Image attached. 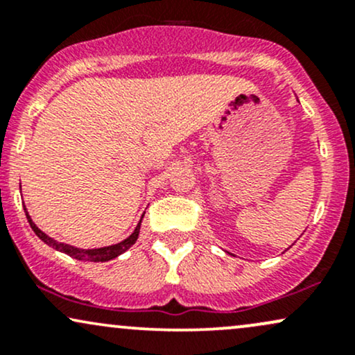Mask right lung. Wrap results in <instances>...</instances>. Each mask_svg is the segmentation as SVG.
Returning <instances> with one entry per match:
<instances>
[{"label": "right lung", "instance_id": "obj_1", "mask_svg": "<svg viewBox=\"0 0 355 355\" xmlns=\"http://www.w3.org/2000/svg\"><path fill=\"white\" fill-rule=\"evenodd\" d=\"M19 187H21V185H19ZM24 214H26V218H28V222H30L31 229H33L35 234L38 235V237L42 239L44 243H46V245L53 247L55 250H58V252H63V254L70 255L76 260H83V262H108V260L116 259L118 255L123 254V252L128 250V248L137 242L138 234H140L141 220H144V215H141L140 222H138V225L135 227V230H133V234L130 235V237H126L125 240H121V242L115 243V245L100 247V248H80V247L68 245V243H63V242H56L55 239H51L50 235H46L44 232H42L38 229V227H36V223L33 222V220H31L30 214H28L26 209H24Z\"/></svg>", "mask_w": 355, "mask_h": 355}]
</instances>
